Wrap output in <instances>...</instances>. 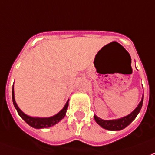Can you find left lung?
<instances>
[{"mask_svg": "<svg viewBox=\"0 0 155 155\" xmlns=\"http://www.w3.org/2000/svg\"><path fill=\"white\" fill-rule=\"evenodd\" d=\"M143 95L142 96V100L140 102V104H138V106L135 108V110L131 112L130 114H128L126 116L122 117L118 120H102L101 118H99L96 115H94V118L96 123L101 125L102 128H104L105 130H111V131H117V130H121L124 129L130 124L132 121H133L138 114L140 113V110L143 105Z\"/></svg>", "mask_w": 155, "mask_h": 155, "instance_id": "8db88e82", "label": "left lung"}]
</instances>
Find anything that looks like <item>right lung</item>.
Returning <instances> with one entry per match:
<instances>
[{"mask_svg":"<svg viewBox=\"0 0 155 155\" xmlns=\"http://www.w3.org/2000/svg\"><path fill=\"white\" fill-rule=\"evenodd\" d=\"M12 101H13V104L15 106V110L18 112L20 116L21 117L22 120H24L30 126L33 127L35 129H43V128H48V127H51L56 124L58 122H60L66 114V110H67L68 105H69V100L66 102V104H64V108L61 110L58 114H54V116L48 117V118H39V117H31L29 116L25 113H23L18 105L16 104V102L15 101V94H14V84L12 87Z\"/></svg>","mask_w":155,"mask_h":155,"instance_id":"1","label":"right lung"}]
</instances>
